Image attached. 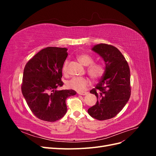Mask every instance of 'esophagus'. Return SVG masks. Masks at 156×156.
<instances>
[{
	"label": "esophagus",
	"instance_id": "1",
	"mask_svg": "<svg viewBox=\"0 0 156 156\" xmlns=\"http://www.w3.org/2000/svg\"><path fill=\"white\" fill-rule=\"evenodd\" d=\"M77 93L79 94V95H83V96H85L88 94V92H78Z\"/></svg>",
	"mask_w": 156,
	"mask_h": 156
}]
</instances>
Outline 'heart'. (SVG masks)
Masks as SVG:
<instances>
[{
	"instance_id": "heart-1",
	"label": "heart",
	"mask_w": 156,
	"mask_h": 156,
	"mask_svg": "<svg viewBox=\"0 0 156 156\" xmlns=\"http://www.w3.org/2000/svg\"><path fill=\"white\" fill-rule=\"evenodd\" d=\"M79 62L83 66L88 67L87 72L88 75L94 80H98L103 76L105 72L104 66L100 63H95L91 55L87 53H81L77 55ZM68 60H66L62 66V73L66 76L68 73ZM90 81L87 77H73L67 83V87L71 89L79 92L85 90L89 86Z\"/></svg>"
}]
</instances>
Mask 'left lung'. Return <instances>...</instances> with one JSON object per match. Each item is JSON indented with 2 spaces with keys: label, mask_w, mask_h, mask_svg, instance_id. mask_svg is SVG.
I'll return each mask as SVG.
<instances>
[{
  "label": "left lung",
  "mask_w": 156,
  "mask_h": 156,
  "mask_svg": "<svg viewBox=\"0 0 156 156\" xmlns=\"http://www.w3.org/2000/svg\"><path fill=\"white\" fill-rule=\"evenodd\" d=\"M92 50L104 60L106 67L100 82L90 91L95 94L98 101L88 112L94 119L105 120L116 116L129 100L130 69L123 55L113 45L100 44Z\"/></svg>",
  "instance_id": "8db88e82"
}]
</instances>
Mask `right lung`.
I'll use <instances>...</instances> for the list:
<instances>
[{
    "mask_svg": "<svg viewBox=\"0 0 156 156\" xmlns=\"http://www.w3.org/2000/svg\"><path fill=\"white\" fill-rule=\"evenodd\" d=\"M66 48L49 47L41 50L26 64L21 91L28 106L37 119L55 122L67 111L66 98L73 90H57L63 86L62 68L68 56Z\"/></svg>",
    "mask_w": 156,
    "mask_h": 156,
    "instance_id": "right-lung-1",
    "label": "right lung"
}]
</instances>
